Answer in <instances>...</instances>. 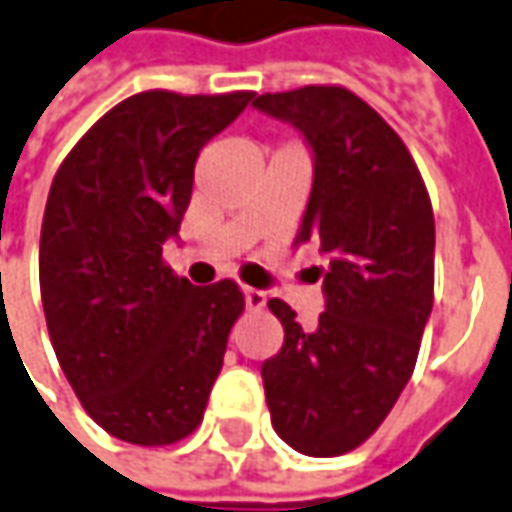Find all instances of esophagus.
Masks as SVG:
<instances>
[{"label":"esophagus","mask_w":512,"mask_h":512,"mask_svg":"<svg viewBox=\"0 0 512 512\" xmlns=\"http://www.w3.org/2000/svg\"><path fill=\"white\" fill-rule=\"evenodd\" d=\"M243 302H246V308H263L266 305V294L260 291V288H249V285H243Z\"/></svg>","instance_id":"1"}]
</instances>
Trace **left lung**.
I'll use <instances>...</instances> for the list:
<instances>
[{
    "mask_svg": "<svg viewBox=\"0 0 512 512\" xmlns=\"http://www.w3.org/2000/svg\"><path fill=\"white\" fill-rule=\"evenodd\" d=\"M294 125L314 156L297 243H319L325 311L302 328L283 300L277 356L263 361L271 426L308 457L353 451L415 370L434 300V215L401 137L342 86H302L252 103Z\"/></svg>",
    "mask_w": 512,
    "mask_h": 512,
    "instance_id": "1",
    "label": "left lung"
}]
</instances>
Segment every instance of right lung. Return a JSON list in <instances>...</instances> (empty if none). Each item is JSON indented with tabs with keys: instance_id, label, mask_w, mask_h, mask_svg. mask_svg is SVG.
Returning <instances> with one entry per match:
<instances>
[{
	"instance_id": "obj_1",
	"label": "right lung",
	"mask_w": 512,
	"mask_h": 512,
	"mask_svg": "<svg viewBox=\"0 0 512 512\" xmlns=\"http://www.w3.org/2000/svg\"><path fill=\"white\" fill-rule=\"evenodd\" d=\"M252 97H128L52 179L38 249L47 330L83 409L117 440L168 446L204 417L243 294L176 277L162 246L179 238L201 148Z\"/></svg>"
}]
</instances>
